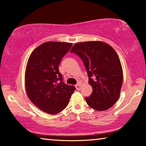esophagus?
<instances>
[{"mask_svg":"<svg viewBox=\"0 0 146 146\" xmlns=\"http://www.w3.org/2000/svg\"><path fill=\"white\" fill-rule=\"evenodd\" d=\"M76 90H80V88H81V84L80 83L77 84L76 85Z\"/></svg>","mask_w":146,"mask_h":146,"instance_id":"1","label":"esophagus"}]
</instances>
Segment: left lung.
<instances>
[{
  "instance_id": "obj_1",
  "label": "left lung",
  "mask_w": 146,
  "mask_h": 146,
  "mask_svg": "<svg viewBox=\"0 0 146 146\" xmlns=\"http://www.w3.org/2000/svg\"><path fill=\"white\" fill-rule=\"evenodd\" d=\"M74 53L83 61L92 87L86 97L88 105L97 111H104L116 102L123 82V72L117 53L108 44L100 41L79 42L73 46Z\"/></svg>"
}]
</instances>
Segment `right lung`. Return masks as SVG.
Listing matches in <instances>:
<instances>
[{
    "mask_svg": "<svg viewBox=\"0 0 146 146\" xmlns=\"http://www.w3.org/2000/svg\"><path fill=\"white\" fill-rule=\"evenodd\" d=\"M72 43L47 42L37 47L30 56L25 74L27 95L42 111L56 114L62 111L76 90L63 81L58 66Z\"/></svg>",
    "mask_w": 146,
    "mask_h": 146,
    "instance_id": "right-lung-1",
    "label": "right lung"
}]
</instances>
